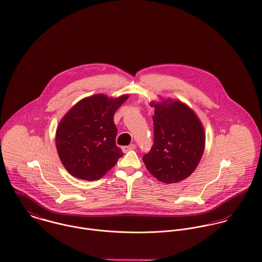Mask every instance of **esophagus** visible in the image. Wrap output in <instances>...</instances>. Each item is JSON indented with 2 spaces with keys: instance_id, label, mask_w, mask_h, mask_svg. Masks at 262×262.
Here are the masks:
<instances>
[{
  "instance_id": "34e87169",
  "label": "esophagus",
  "mask_w": 262,
  "mask_h": 262,
  "mask_svg": "<svg viewBox=\"0 0 262 262\" xmlns=\"http://www.w3.org/2000/svg\"><path fill=\"white\" fill-rule=\"evenodd\" d=\"M136 149V146L135 145H129V146H124L122 147V151L124 153H126L127 151H130V150H135Z\"/></svg>"
}]
</instances>
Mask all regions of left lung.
Listing matches in <instances>:
<instances>
[{"label":"left lung","mask_w":262,"mask_h":262,"mask_svg":"<svg viewBox=\"0 0 262 262\" xmlns=\"http://www.w3.org/2000/svg\"><path fill=\"white\" fill-rule=\"evenodd\" d=\"M152 106L154 144L143 161L159 181H182L195 170L204 154V127L195 113L182 102L165 100Z\"/></svg>","instance_id":"left-lung-1"}]
</instances>
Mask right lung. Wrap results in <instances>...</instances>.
I'll use <instances>...</instances> for the list:
<instances>
[{
	"label": "right lung",
	"instance_id": "right-lung-1",
	"mask_svg": "<svg viewBox=\"0 0 262 262\" xmlns=\"http://www.w3.org/2000/svg\"><path fill=\"white\" fill-rule=\"evenodd\" d=\"M128 96L109 99L103 94L79 101L61 119L55 144L59 159L73 176L100 179L123 156L116 146L115 111Z\"/></svg>",
	"mask_w": 262,
	"mask_h": 262
}]
</instances>
